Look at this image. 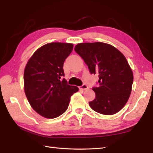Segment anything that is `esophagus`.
<instances>
[{
  "instance_id": "34e87169",
  "label": "esophagus",
  "mask_w": 153,
  "mask_h": 153,
  "mask_svg": "<svg viewBox=\"0 0 153 153\" xmlns=\"http://www.w3.org/2000/svg\"><path fill=\"white\" fill-rule=\"evenodd\" d=\"M79 89H82V90H86L88 89V86L85 85V84H83V85H82L81 87H79Z\"/></svg>"
}]
</instances>
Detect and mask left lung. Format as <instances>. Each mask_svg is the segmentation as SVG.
Listing matches in <instances>:
<instances>
[{
  "instance_id": "left-lung-1",
  "label": "left lung",
  "mask_w": 153,
  "mask_h": 153,
  "mask_svg": "<svg viewBox=\"0 0 153 153\" xmlns=\"http://www.w3.org/2000/svg\"><path fill=\"white\" fill-rule=\"evenodd\" d=\"M75 51L98 74L99 86L93 87L95 99L89 102L95 112L112 115L125 106L131 93L134 75L126 57L112 45L102 42L78 43Z\"/></svg>"
}]
</instances>
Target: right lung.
<instances>
[{
	"mask_svg": "<svg viewBox=\"0 0 153 153\" xmlns=\"http://www.w3.org/2000/svg\"><path fill=\"white\" fill-rule=\"evenodd\" d=\"M72 43H50L39 48L29 59L24 74V91L31 106L44 118L53 119L66 112L78 87L69 85L63 65Z\"/></svg>",
	"mask_w": 153,
	"mask_h": 153,
	"instance_id": "add662e5",
	"label": "right lung"
}]
</instances>
